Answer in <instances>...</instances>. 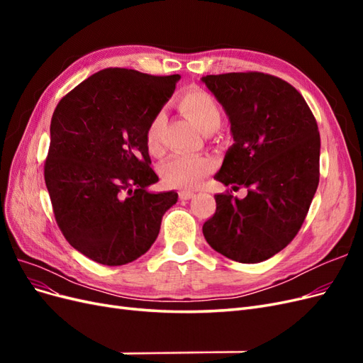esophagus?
<instances>
[{"label": "esophagus", "mask_w": 363, "mask_h": 363, "mask_svg": "<svg viewBox=\"0 0 363 363\" xmlns=\"http://www.w3.org/2000/svg\"><path fill=\"white\" fill-rule=\"evenodd\" d=\"M194 195H195L194 191H182L180 192V199L182 200H191V199H194Z\"/></svg>", "instance_id": "34e87169"}]
</instances>
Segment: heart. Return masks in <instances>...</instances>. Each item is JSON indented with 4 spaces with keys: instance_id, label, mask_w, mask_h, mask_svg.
Here are the masks:
<instances>
[{
    "instance_id": "obj_1",
    "label": "heart",
    "mask_w": 363,
    "mask_h": 363,
    "mask_svg": "<svg viewBox=\"0 0 363 363\" xmlns=\"http://www.w3.org/2000/svg\"><path fill=\"white\" fill-rule=\"evenodd\" d=\"M177 107L183 115L188 116L203 133H212L221 124V107L215 98L201 89H189L183 92ZM164 115L152 116L147 128V147L152 155L160 151V138L164 127ZM212 162L199 156H172L162 164L163 182L174 188H194L204 175L211 171Z\"/></svg>"
}]
</instances>
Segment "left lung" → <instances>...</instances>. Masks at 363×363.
<instances>
[{"label":"left lung","instance_id":"1","mask_svg":"<svg viewBox=\"0 0 363 363\" xmlns=\"http://www.w3.org/2000/svg\"><path fill=\"white\" fill-rule=\"evenodd\" d=\"M235 144L215 180L248 189L245 199L216 194L203 225L215 251L240 263L277 255L298 233L320 182V131L294 86L263 72L206 75Z\"/></svg>","mask_w":363,"mask_h":363}]
</instances>
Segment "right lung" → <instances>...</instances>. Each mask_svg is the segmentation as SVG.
I'll return each mask as SVG.
<instances>
[{
	"label": "right lung",
	"mask_w": 363,
	"mask_h": 363,
	"mask_svg": "<svg viewBox=\"0 0 363 363\" xmlns=\"http://www.w3.org/2000/svg\"><path fill=\"white\" fill-rule=\"evenodd\" d=\"M180 80L108 68L63 96L51 118L45 184L63 236L107 267L125 265L155 244L179 194L151 192L147 128Z\"/></svg>",
	"instance_id": "add662e5"
}]
</instances>
